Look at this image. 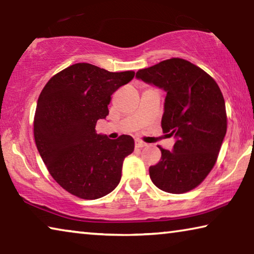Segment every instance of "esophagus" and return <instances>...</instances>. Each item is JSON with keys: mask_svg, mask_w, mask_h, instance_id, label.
<instances>
[{"mask_svg": "<svg viewBox=\"0 0 254 254\" xmlns=\"http://www.w3.org/2000/svg\"><path fill=\"white\" fill-rule=\"evenodd\" d=\"M145 145H147V143H144V142H142V141H140V140H135V148L141 149V148L145 147Z\"/></svg>", "mask_w": 254, "mask_h": 254, "instance_id": "esophagus-1", "label": "esophagus"}]
</instances>
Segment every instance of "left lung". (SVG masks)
I'll return each instance as SVG.
<instances>
[{
    "label": "left lung",
    "mask_w": 254,
    "mask_h": 254,
    "mask_svg": "<svg viewBox=\"0 0 254 254\" xmlns=\"http://www.w3.org/2000/svg\"><path fill=\"white\" fill-rule=\"evenodd\" d=\"M137 79L167 93L161 127L175 137L173 150L149 168L156 186L183 194L203 182L216 162L226 134L224 97L212 77L180 58L163 60L136 72Z\"/></svg>",
    "instance_id": "8db88e82"
}]
</instances>
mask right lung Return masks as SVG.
Wrapping results in <instances>:
<instances>
[{
	"label": "right lung",
	"instance_id": "add662e5",
	"mask_svg": "<svg viewBox=\"0 0 254 254\" xmlns=\"http://www.w3.org/2000/svg\"><path fill=\"white\" fill-rule=\"evenodd\" d=\"M134 71L111 72L79 63L51 77L38 98L34 140L50 175L68 192L84 199L110 194L121 180L124 158L134 140L97 134L98 120L109 115L113 94Z\"/></svg>",
	"mask_w": 254,
	"mask_h": 254
}]
</instances>
